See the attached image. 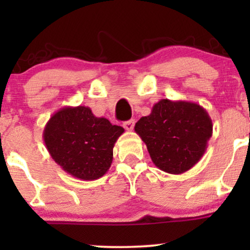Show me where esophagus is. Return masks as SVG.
Instances as JSON below:
<instances>
[{
  "mask_svg": "<svg viewBox=\"0 0 250 250\" xmlns=\"http://www.w3.org/2000/svg\"><path fill=\"white\" fill-rule=\"evenodd\" d=\"M134 125H135V120H129V121L123 123V127H125V129H127L128 131H130L134 129Z\"/></svg>",
  "mask_w": 250,
  "mask_h": 250,
  "instance_id": "1",
  "label": "esophagus"
}]
</instances>
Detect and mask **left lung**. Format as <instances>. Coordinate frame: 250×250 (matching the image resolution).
I'll return each mask as SVG.
<instances>
[{"instance_id":"left-lung-1","label":"left lung","mask_w":250,"mask_h":250,"mask_svg":"<svg viewBox=\"0 0 250 250\" xmlns=\"http://www.w3.org/2000/svg\"><path fill=\"white\" fill-rule=\"evenodd\" d=\"M135 131L146 143L157 168L169 174H182L205 154L213 135V122L197 103L162 99L148 116L136 122Z\"/></svg>"}]
</instances>
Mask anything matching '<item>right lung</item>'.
Listing matches in <instances>:
<instances>
[{
	"mask_svg": "<svg viewBox=\"0 0 250 250\" xmlns=\"http://www.w3.org/2000/svg\"><path fill=\"white\" fill-rule=\"evenodd\" d=\"M125 129L105 117H96L89 107H63L43 130L50 156L65 173L80 180L102 177L113 162V148Z\"/></svg>",
	"mask_w": 250,
	"mask_h": 250,
	"instance_id": "1",
	"label": "right lung"
}]
</instances>
